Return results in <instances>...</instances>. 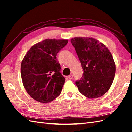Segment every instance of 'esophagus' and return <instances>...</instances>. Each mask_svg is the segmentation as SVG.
<instances>
[{
	"label": "esophagus",
	"mask_w": 132,
	"mask_h": 132,
	"mask_svg": "<svg viewBox=\"0 0 132 132\" xmlns=\"http://www.w3.org/2000/svg\"><path fill=\"white\" fill-rule=\"evenodd\" d=\"M72 77H73V75H72V74H70V75H69V76L68 77V78H69V79H71L72 78Z\"/></svg>",
	"instance_id": "1"
}]
</instances>
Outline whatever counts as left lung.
Returning <instances> with one entry per match:
<instances>
[{
	"label": "left lung",
	"mask_w": 132,
	"mask_h": 132,
	"mask_svg": "<svg viewBox=\"0 0 132 132\" xmlns=\"http://www.w3.org/2000/svg\"><path fill=\"white\" fill-rule=\"evenodd\" d=\"M71 43L82 64L83 76L75 82L81 94L97 98L110 88L115 75L116 64L105 45L92 37H74Z\"/></svg>",
	"instance_id": "8db88e82"
}]
</instances>
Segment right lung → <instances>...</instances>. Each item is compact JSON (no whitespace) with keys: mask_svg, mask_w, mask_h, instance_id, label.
Returning a JSON list of instances; mask_svg holds the SVG:
<instances>
[{"mask_svg":"<svg viewBox=\"0 0 132 132\" xmlns=\"http://www.w3.org/2000/svg\"><path fill=\"white\" fill-rule=\"evenodd\" d=\"M68 40L46 39L35 44L21 64L22 82L27 93L38 102H52L61 94L65 78L57 59Z\"/></svg>","mask_w":132,"mask_h":132,"instance_id":"right-lung-1","label":"right lung"}]
</instances>
